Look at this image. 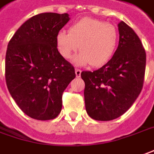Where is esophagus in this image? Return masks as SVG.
Returning <instances> with one entry per match:
<instances>
[{"instance_id": "1", "label": "esophagus", "mask_w": 154, "mask_h": 154, "mask_svg": "<svg viewBox=\"0 0 154 154\" xmlns=\"http://www.w3.org/2000/svg\"><path fill=\"white\" fill-rule=\"evenodd\" d=\"M81 72H82V71L80 70V69H77V68L75 69V73H76V76H77V77H79L80 76H81Z\"/></svg>"}]
</instances>
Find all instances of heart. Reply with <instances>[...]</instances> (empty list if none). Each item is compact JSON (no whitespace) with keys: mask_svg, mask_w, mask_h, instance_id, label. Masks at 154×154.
Masks as SVG:
<instances>
[{"mask_svg":"<svg viewBox=\"0 0 154 154\" xmlns=\"http://www.w3.org/2000/svg\"><path fill=\"white\" fill-rule=\"evenodd\" d=\"M119 42V33L113 24L86 17L72 24L66 31L56 35V47L65 59H70L79 49L74 61L78 65L89 64L101 66L114 55Z\"/></svg>","mask_w":154,"mask_h":154,"instance_id":"b5f03b06","label":"heart"}]
</instances>
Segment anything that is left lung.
<instances>
[{"label":"left lung","mask_w":154,"mask_h":154,"mask_svg":"<svg viewBox=\"0 0 154 154\" xmlns=\"http://www.w3.org/2000/svg\"><path fill=\"white\" fill-rule=\"evenodd\" d=\"M119 45L101 68L82 72L87 113L96 121H111L126 112L143 89L146 52L134 30L121 21Z\"/></svg>","instance_id":"obj_1"}]
</instances>
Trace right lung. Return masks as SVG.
<instances>
[{
	"instance_id": "right-lung-1",
	"label": "right lung",
	"mask_w": 154,
	"mask_h": 154,
	"mask_svg": "<svg viewBox=\"0 0 154 154\" xmlns=\"http://www.w3.org/2000/svg\"><path fill=\"white\" fill-rule=\"evenodd\" d=\"M69 20L67 13L33 16L8 43L7 88L18 107L35 120H52L59 115L64 90L76 77L73 66L56 47V35Z\"/></svg>"
}]
</instances>
